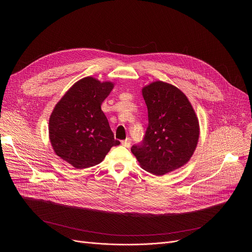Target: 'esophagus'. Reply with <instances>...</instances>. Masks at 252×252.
<instances>
[{"label":"esophagus","mask_w":252,"mask_h":252,"mask_svg":"<svg viewBox=\"0 0 252 252\" xmlns=\"http://www.w3.org/2000/svg\"><path fill=\"white\" fill-rule=\"evenodd\" d=\"M122 145H123L125 148H129V147H130V138H126V140H123V141H122Z\"/></svg>","instance_id":"1"}]
</instances>
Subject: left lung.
Segmentation results:
<instances>
[{
  "instance_id": "1",
  "label": "left lung",
  "mask_w": 252,
  "mask_h": 252,
  "mask_svg": "<svg viewBox=\"0 0 252 252\" xmlns=\"http://www.w3.org/2000/svg\"><path fill=\"white\" fill-rule=\"evenodd\" d=\"M149 113V126L141 146L131 153L141 168L163 175L181 168L192 157L199 138V123L188 96L161 81L141 90Z\"/></svg>"
}]
</instances>
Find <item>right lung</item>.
<instances>
[{
    "label": "right lung",
    "instance_id": "1",
    "mask_svg": "<svg viewBox=\"0 0 252 252\" xmlns=\"http://www.w3.org/2000/svg\"><path fill=\"white\" fill-rule=\"evenodd\" d=\"M115 84L86 77L71 86L55 105L49 137L55 154L77 169L100 163L120 141L100 109Z\"/></svg>",
    "mask_w": 252,
    "mask_h": 252
}]
</instances>
